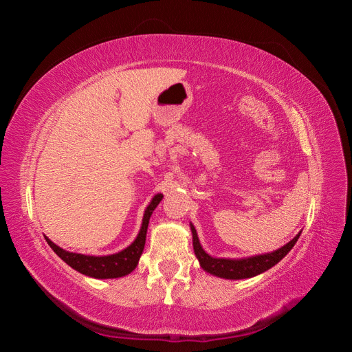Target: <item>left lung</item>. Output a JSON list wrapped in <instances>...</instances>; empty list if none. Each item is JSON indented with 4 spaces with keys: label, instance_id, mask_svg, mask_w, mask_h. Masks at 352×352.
Instances as JSON below:
<instances>
[{
    "label": "left lung",
    "instance_id": "1",
    "mask_svg": "<svg viewBox=\"0 0 352 352\" xmlns=\"http://www.w3.org/2000/svg\"><path fill=\"white\" fill-rule=\"evenodd\" d=\"M189 226H190V232H192L194 252L197 255L201 267L212 276H217V278H221V279H230V280L254 278V276L261 274L265 270L272 269L273 265L278 264L285 255L292 250L298 238L301 235L300 232L294 239L285 243L283 247L272 252L257 254V255H251V257H243V258H219V257H211L210 254L204 251L202 245L199 243L198 233L192 223H189Z\"/></svg>",
    "mask_w": 352,
    "mask_h": 352
}]
</instances>
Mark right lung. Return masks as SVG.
Instances as JSON below:
<instances>
[{
    "mask_svg": "<svg viewBox=\"0 0 352 352\" xmlns=\"http://www.w3.org/2000/svg\"><path fill=\"white\" fill-rule=\"evenodd\" d=\"M163 199V194H157L153 197L150 204L146 206L142 217V225L140 232L135 238V241L126 247L124 250L114 252L110 255H87V254H79V252H70L60 248L51 239L45 236V241L48 242L50 247L52 248L58 257L69 264L72 269L76 272L89 276L94 279H116V278H123L132 273L140 258L142 255L144 247H145V238H146V230H148V223H150V217L155 207L160 204V201Z\"/></svg>",
    "mask_w": 352,
    "mask_h": 352,
    "instance_id": "1",
    "label": "right lung"
}]
</instances>
